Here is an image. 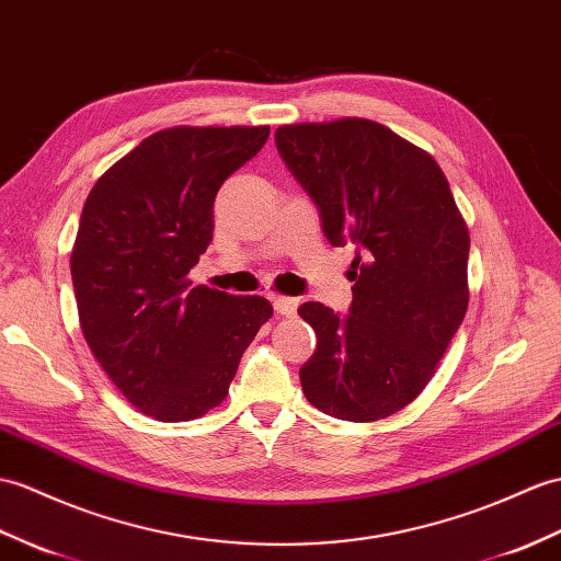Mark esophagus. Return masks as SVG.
<instances>
[{"mask_svg": "<svg viewBox=\"0 0 561 561\" xmlns=\"http://www.w3.org/2000/svg\"><path fill=\"white\" fill-rule=\"evenodd\" d=\"M272 306H275L277 316H286V318H291V316H296L298 298H291V296H275V298H272Z\"/></svg>", "mask_w": 561, "mask_h": 561, "instance_id": "34e87169", "label": "esophagus"}]
</instances>
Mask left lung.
<instances>
[{
    "label": "left lung",
    "instance_id": "8db88e82",
    "mask_svg": "<svg viewBox=\"0 0 561 561\" xmlns=\"http://www.w3.org/2000/svg\"><path fill=\"white\" fill-rule=\"evenodd\" d=\"M277 150L332 245L354 243V301L298 308L318 336L312 407L354 423L401 411L433 380L468 308V227L433 154L370 119L286 124Z\"/></svg>",
    "mask_w": 561,
    "mask_h": 561
}]
</instances>
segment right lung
Wrapping results in <instances>:
<instances>
[{"label": "right lung", "mask_w": 561, "mask_h": 561, "mask_svg": "<svg viewBox=\"0 0 561 561\" xmlns=\"http://www.w3.org/2000/svg\"><path fill=\"white\" fill-rule=\"evenodd\" d=\"M267 136L270 126L164 128L88 193L71 251L78 320L102 370L154 421H193L219 407L272 318L263 296L188 279L213 241L219 186Z\"/></svg>", "instance_id": "add662e5"}]
</instances>
